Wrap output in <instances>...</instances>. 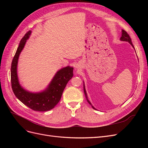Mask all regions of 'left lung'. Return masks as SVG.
<instances>
[{
  "label": "left lung",
  "mask_w": 148,
  "mask_h": 148,
  "mask_svg": "<svg viewBox=\"0 0 148 148\" xmlns=\"http://www.w3.org/2000/svg\"><path fill=\"white\" fill-rule=\"evenodd\" d=\"M120 40L121 41H127V42H128L130 44H131V45L134 47L133 44H132V39L130 38V36L129 34L127 33V31H125V30L122 29V37L120 38ZM84 95H85V97H86V100L88 102V103L90 105H91V102H89V101L88 100V96H87V94H86V89H85V87H84ZM92 106V105H91ZM92 107L94 109H95V107H94L92 106Z\"/></svg>",
  "instance_id": "left-lung-1"
}]
</instances>
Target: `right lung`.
I'll use <instances>...</instances> for the list:
<instances>
[{
	"label": "right lung",
	"mask_w": 148,
	"mask_h": 148,
	"mask_svg": "<svg viewBox=\"0 0 148 148\" xmlns=\"http://www.w3.org/2000/svg\"><path fill=\"white\" fill-rule=\"evenodd\" d=\"M31 31H28L21 39L11 65L12 88L15 96L29 108L35 111L45 112L52 109L61 99L67 83L73 77V67L69 66L58 71L45 91L38 93L29 92L22 88L17 76V64L20 52L23 49Z\"/></svg>",
	"instance_id": "add662e5"
}]
</instances>
